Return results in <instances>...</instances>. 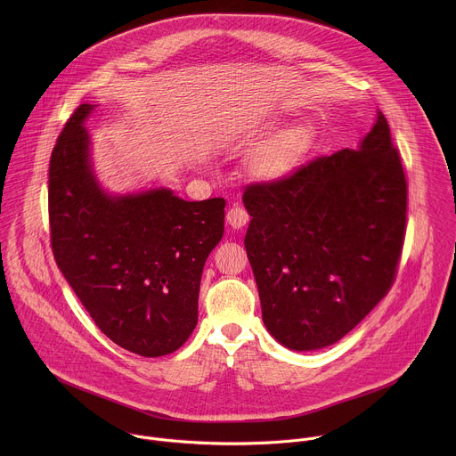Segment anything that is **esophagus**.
<instances>
[{
  "mask_svg": "<svg viewBox=\"0 0 456 456\" xmlns=\"http://www.w3.org/2000/svg\"><path fill=\"white\" fill-rule=\"evenodd\" d=\"M249 221V214L242 208V207H232L226 214V223L233 228V230H239L242 226H246Z\"/></svg>",
  "mask_w": 456,
  "mask_h": 456,
  "instance_id": "34e87169",
  "label": "esophagus"
}]
</instances>
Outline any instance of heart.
<instances>
[{"label":"heart","instance_id":"b5f03b06","mask_svg":"<svg viewBox=\"0 0 456 456\" xmlns=\"http://www.w3.org/2000/svg\"><path fill=\"white\" fill-rule=\"evenodd\" d=\"M311 142L307 125H291L275 131L255 149L249 170L261 181H279L288 175L304 158Z\"/></svg>","mask_w":456,"mask_h":456}]
</instances>
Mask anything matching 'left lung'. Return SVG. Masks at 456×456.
Instances as JSON below:
<instances>
[{
    "label": "left lung",
    "mask_w": 456,
    "mask_h": 456,
    "mask_svg": "<svg viewBox=\"0 0 456 456\" xmlns=\"http://www.w3.org/2000/svg\"><path fill=\"white\" fill-rule=\"evenodd\" d=\"M244 239L268 333L291 351L338 342L387 295L407 184L381 110L356 149L244 191Z\"/></svg>",
    "instance_id": "1"
}]
</instances>
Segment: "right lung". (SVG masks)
I'll return each mask as SVG.
<instances>
[{
    "label": "right lung",
    "instance_id": "obj_1",
    "mask_svg": "<svg viewBox=\"0 0 456 456\" xmlns=\"http://www.w3.org/2000/svg\"><path fill=\"white\" fill-rule=\"evenodd\" d=\"M96 107L73 112L51 156L54 258L110 340L140 356H163L198 323L201 272L223 239L226 201H186L165 186L107 191L86 128Z\"/></svg>",
    "mask_w": 456,
    "mask_h": 456
}]
</instances>
